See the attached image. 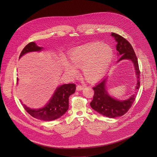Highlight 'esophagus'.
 <instances>
[{
	"label": "esophagus",
	"mask_w": 157,
	"mask_h": 157,
	"mask_svg": "<svg viewBox=\"0 0 157 157\" xmlns=\"http://www.w3.org/2000/svg\"><path fill=\"white\" fill-rule=\"evenodd\" d=\"M84 88V86H82V85H80V84H78L77 86H76V90L77 91H81Z\"/></svg>",
	"instance_id": "1"
}]
</instances>
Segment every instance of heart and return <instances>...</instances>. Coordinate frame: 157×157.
<instances>
[{"label":"heart","instance_id":"obj_1","mask_svg":"<svg viewBox=\"0 0 157 157\" xmlns=\"http://www.w3.org/2000/svg\"><path fill=\"white\" fill-rule=\"evenodd\" d=\"M114 57L112 48L99 42L89 43L76 47L68 55L70 61L77 68H81L82 75L89 81L95 82L105 73ZM64 71L75 76L78 71L73 66L64 61Z\"/></svg>","mask_w":157,"mask_h":157}]
</instances>
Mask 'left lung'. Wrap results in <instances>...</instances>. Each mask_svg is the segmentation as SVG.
Returning <instances> with one entry per match:
<instances>
[{
    "instance_id": "1",
    "label": "left lung",
    "mask_w": 157,
    "mask_h": 157,
    "mask_svg": "<svg viewBox=\"0 0 157 157\" xmlns=\"http://www.w3.org/2000/svg\"><path fill=\"white\" fill-rule=\"evenodd\" d=\"M111 35L115 38L117 42L116 49L119 52L118 54L121 56L118 61L127 59H130L134 64L137 77L136 89L138 91L140 85V72L139 67L138 59L136 53L130 43L123 36L115 33H112ZM106 79V78H104L101 81L93 87V89L94 94L93 99L90 103V105L94 110L97 111L102 116L110 118H116L117 117L122 116L127 113L133 102L135 101L137 92L133 94L128 99L125 101H120L114 99L108 95L105 90V85Z\"/></svg>"
}]
</instances>
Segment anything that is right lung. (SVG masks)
Masks as SVG:
<instances>
[{
    "instance_id": "add662e5",
    "label": "right lung",
    "mask_w": 157,
    "mask_h": 157,
    "mask_svg": "<svg viewBox=\"0 0 157 157\" xmlns=\"http://www.w3.org/2000/svg\"><path fill=\"white\" fill-rule=\"evenodd\" d=\"M41 47H38L35 42H30L21 51L19 58L24 54L35 51H40ZM76 84H65L58 87L51 100L47 105L40 109H32L21 102V105L33 117L44 121H50L62 116L69 108V97L76 91Z\"/></svg>"
}]
</instances>
